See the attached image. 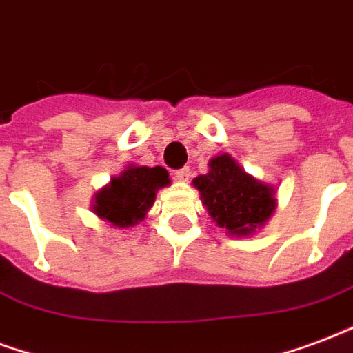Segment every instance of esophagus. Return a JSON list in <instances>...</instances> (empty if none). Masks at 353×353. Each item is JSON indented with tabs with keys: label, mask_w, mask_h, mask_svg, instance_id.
<instances>
[{
	"label": "esophagus",
	"mask_w": 353,
	"mask_h": 353,
	"mask_svg": "<svg viewBox=\"0 0 353 353\" xmlns=\"http://www.w3.org/2000/svg\"><path fill=\"white\" fill-rule=\"evenodd\" d=\"M190 176H192V169H190V167H184V169L174 171V179L179 180V182H188Z\"/></svg>",
	"instance_id": "1"
}]
</instances>
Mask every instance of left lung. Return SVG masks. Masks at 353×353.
<instances>
[{"mask_svg": "<svg viewBox=\"0 0 353 353\" xmlns=\"http://www.w3.org/2000/svg\"><path fill=\"white\" fill-rule=\"evenodd\" d=\"M212 221L229 236H253L277 208V190L245 173L232 156H214L208 173L192 182Z\"/></svg>", "mask_w": 353, "mask_h": 353, "instance_id": "left-lung-1", "label": "left lung"}]
</instances>
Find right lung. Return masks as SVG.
Instances as JSON below:
<instances>
[{"instance_id":"obj_1","label":"right lung","mask_w":353,"mask_h":353,"mask_svg":"<svg viewBox=\"0 0 353 353\" xmlns=\"http://www.w3.org/2000/svg\"><path fill=\"white\" fill-rule=\"evenodd\" d=\"M171 184L163 167H147L130 163L98 190L92 197L91 210L97 217L117 229H128L145 219L152 208L156 193Z\"/></svg>"}]
</instances>
